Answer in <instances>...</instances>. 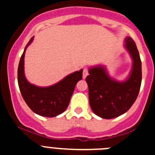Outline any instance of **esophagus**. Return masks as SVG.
<instances>
[{
    "mask_svg": "<svg viewBox=\"0 0 155 155\" xmlns=\"http://www.w3.org/2000/svg\"><path fill=\"white\" fill-rule=\"evenodd\" d=\"M87 74H88V70H87V68H84V70H83V78H85Z\"/></svg>",
    "mask_w": 155,
    "mask_h": 155,
    "instance_id": "obj_1",
    "label": "esophagus"
}]
</instances>
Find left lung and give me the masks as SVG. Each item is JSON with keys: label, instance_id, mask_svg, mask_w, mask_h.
Returning <instances> with one entry per match:
<instances>
[{"label": "left lung", "instance_id": "left-lung-1", "mask_svg": "<svg viewBox=\"0 0 155 155\" xmlns=\"http://www.w3.org/2000/svg\"><path fill=\"white\" fill-rule=\"evenodd\" d=\"M125 47L133 60L130 74L124 81L112 78L104 66L89 68L86 78L89 103L94 114L103 119L116 118L125 113L136 101L142 80L141 61L136 43L125 39Z\"/></svg>", "mask_w": 155, "mask_h": 155}]
</instances>
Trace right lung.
<instances>
[{
  "mask_svg": "<svg viewBox=\"0 0 155 155\" xmlns=\"http://www.w3.org/2000/svg\"><path fill=\"white\" fill-rule=\"evenodd\" d=\"M33 38L30 39L19 61L18 68L19 89L25 102L31 111L39 116L54 117L64 113L68 108L76 84L82 79L83 70L75 71L49 87H38L30 84L25 76L24 57L26 48L32 42Z\"/></svg>",
  "mask_w": 155,
  "mask_h": 155,
  "instance_id": "1",
  "label": "right lung"
}]
</instances>
